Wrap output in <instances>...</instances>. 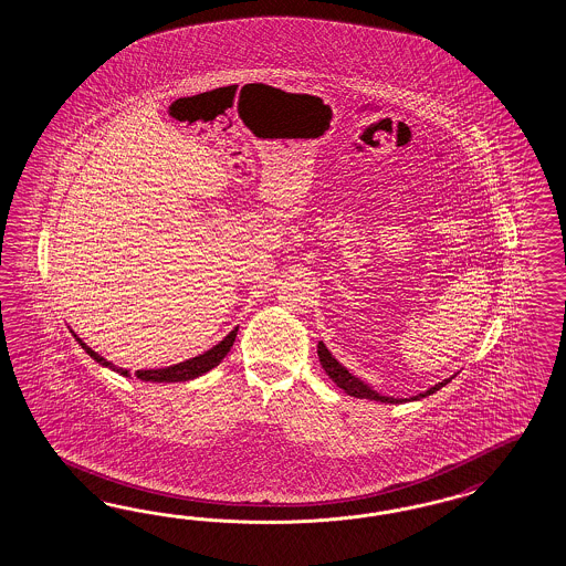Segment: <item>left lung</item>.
I'll return each instance as SVG.
<instances>
[{"mask_svg": "<svg viewBox=\"0 0 566 566\" xmlns=\"http://www.w3.org/2000/svg\"><path fill=\"white\" fill-rule=\"evenodd\" d=\"M317 357H319V363H322V367L326 369V374L329 376V379H332L338 388H343L346 395L355 396V398H369V400H377V402H390V405H400V402H407V400H419V398H426V396L438 392L442 386H446V384L452 379V377H450V379H444V381L436 384L433 388H429L426 392L411 396V398H395V396L377 395L376 390H374V388H369L367 384H363L359 377L348 374V369L332 357V353L327 350L326 344H317Z\"/></svg>", "mask_w": 566, "mask_h": 566, "instance_id": "8db88e82", "label": "left lung"}]
</instances>
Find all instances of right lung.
<instances>
[{"instance_id": "1", "label": "right lung", "mask_w": 566, "mask_h": 566, "mask_svg": "<svg viewBox=\"0 0 566 566\" xmlns=\"http://www.w3.org/2000/svg\"><path fill=\"white\" fill-rule=\"evenodd\" d=\"M237 332H239V327H234V329L223 338L222 343L216 344L213 348H209V350H206V353L199 355V357H192V359L176 363V365L164 367V369H140V371H135V376H137L138 379H143V381H157V384H161V381H166V384H170V381H189V379H195V377L203 376L209 369H213V367H218V365L222 363L223 357H226L228 350H230V346L234 344ZM72 334H74V332H72ZM74 338H76V343L85 348L86 355L93 357L99 365L118 371L120 376H130L128 369L116 367L114 363L103 359L102 355H97L95 350H91L76 334H74Z\"/></svg>"}]
</instances>
